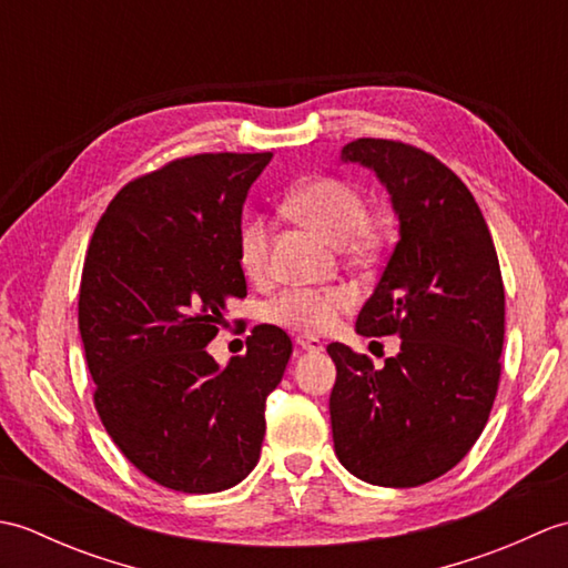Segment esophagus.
<instances>
[{
  "label": "esophagus",
  "instance_id": "34e87169",
  "mask_svg": "<svg viewBox=\"0 0 568 568\" xmlns=\"http://www.w3.org/2000/svg\"><path fill=\"white\" fill-rule=\"evenodd\" d=\"M295 342H297V346H300V348H303V352H310V354H320V352H324V344L317 339V336L300 334Z\"/></svg>",
  "mask_w": 568,
  "mask_h": 568
}]
</instances>
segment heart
Instances as JSON below:
<instances>
[{
    "label": "heart",
    "mask_w": 568,
    "mask_h": 568,
    "mask_svg": "<svg viewBox=\"0 0 568 568\" xmlns=\"http://www.w3.org/2000/svg\"><path fill=\"white\" fill-rule=\"evenodd\" d=\"M285 210L332 244L354 241L356 246H371L376 241V232L366 222L364 197L339 178L320 175L305 180L287 195ZM268 222L263 216H251L241 226L236 253L241 271L248 277H261L268 271ZM352 303L354 295L344 287H291L265 307V317L285 329L320 334L332 329Z\"/></svg>",
    "instance_id": "1"
}]
</instances>
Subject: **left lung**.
Listing matches in <instances>:
<instances>
[{
	"instance_id": "1",
	"label": "left lung",
	"mask_w": 568,
	"mask_h": 568,
	"mask_svg": "<svg viewBox=\"0 0 568 568\" xmlns=\"http://www.w3.org/2000/svg\"><path fill=\"white\" fill-rule=\"evenodd\" d=\"M342 161L378 175L400 222L356 332L403 342L381 371L339 342L327 346L334 452L366 484L413 488L462 462L496 400L505 336L498 253L474 195L434 155L356 139Z\"/></svg>"
}]
</instances>
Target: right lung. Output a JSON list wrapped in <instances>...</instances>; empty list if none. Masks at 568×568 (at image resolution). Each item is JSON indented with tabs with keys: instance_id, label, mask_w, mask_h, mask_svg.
<instances>
[{
	"instance_id": "1",
	"label": "right lung",
	"mask_w": 568,
	"mask_h": 568,
	"mask_svg": "<svg viewBox=\"0 0 568 568\" xmlns=\"http://www.w3.org/2000/svg\"><path fill=\"white\" fill-rule=\"evenodd\" d=\"M273 153H202L116 192L84 256L78 324L94 407L143 476L220 493L258 464L265 397L293 342L258 324L224 368L207 354L226 303L246 297L241 210Z\"/></svg>"
}]
</instances>
